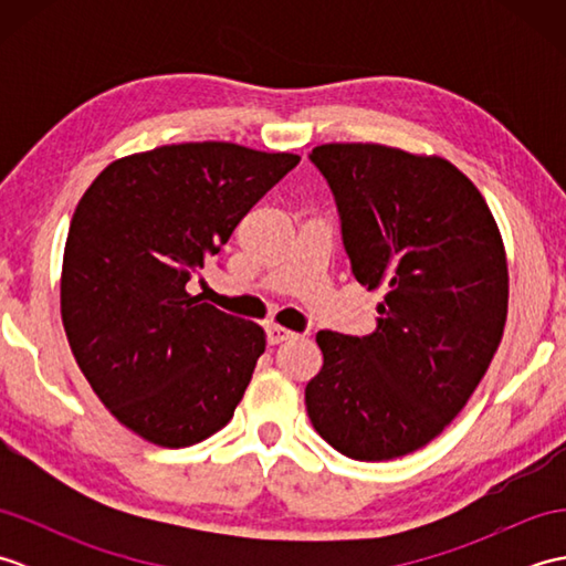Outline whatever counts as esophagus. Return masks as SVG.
Wrapping results in <instances>:
<instances>
[{"label":"esophagus","instance_id":"obj_1","mask_svg":"<svg viewBox=\"0 0 566 566\" xmlns=\"http://www.w3.org/2000/svg\"><path fill=\"white\" fill-rule=\"evenodd\" d=\"M294 331H290V328H284V326H276V323H272V326H268V340H270V345H280V343H284V340H290V338H294Z\"/></svg>","mask_w":566,"mask_h":566}]
</instances>
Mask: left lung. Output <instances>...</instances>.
I'll return each instance as SVG.
<instances>
[{"mask_svg":"<svg viewBox=\"0 0 566 566\" xmlns=\"http://www.w3.org/2000/svg\"><path fill=\"white\" fill-rule=\"evenodd\" d=\"M311 160L357 282L384 302L367 338L318 331L306 411L350 460H396L438 438L486 375L509 316L506 248L482 191L440 155L326 143Z\"/></svg>","mask_w":566,"mask_h":566,"instance_id":"obj_1","label":"left lung"}]
</instances>
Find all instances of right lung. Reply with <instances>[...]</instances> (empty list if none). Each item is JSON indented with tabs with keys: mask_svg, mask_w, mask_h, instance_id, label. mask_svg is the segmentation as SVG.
I'll use <instances>...</instances> for the list:
<instances>
[{
	"mask_svg": "<svg viewBox=\"0 0 566 566\" xmlns=\"http://www.w3.org/2000/svg\"><path fill=\"white\" fill-rule=\"evenodd\" d=\"M302 160L203 140L134 153L84 191L60 274V316L92 391L160 448L219 432L264 353L262 326L187 282Z\"/></svg>",
	"mask_w": 566,
	"mask_h": 566,
	"instance_id": "obj_1",
	"label": "right lung"
}]
</instances>
